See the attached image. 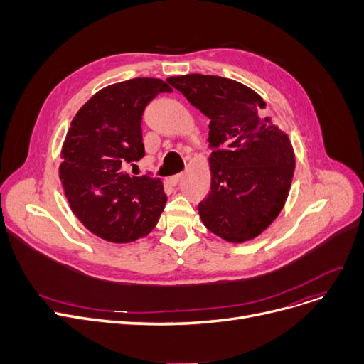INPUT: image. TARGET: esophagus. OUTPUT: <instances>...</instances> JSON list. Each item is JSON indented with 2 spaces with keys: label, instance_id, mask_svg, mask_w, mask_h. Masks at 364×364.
Listing matches in <instances>:
<instances>
[{
  "label": "esophagus",
  "instance_id": "1",
  "mask_svg": "<svg viewBox=\"0 0 364 364\" xmlns=\"http://www.w3.org/2000/svg\"><path fill=\"white\" fill-rule=\"evenodd\" d=\"M181 174H177V176H172V177H169L168 180H166V183L169 184V186H177L178 183H180V180H181Z\"/></svg>",
  "mask_w": 364,
  "mask_h": 364
}]
</instances>
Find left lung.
Instances as JSON below:
<instances>
[{"label":"left lung","mask_w":364,"mask_h":364,"mask_svg":"<svg viewBox=\"0 0 364 364\" xmlns=\"http://www.w3.org/2000/svg\"><path fill=\"white\" fill-rule=\"evenodd\" d=\"M209 122L211 192L199 203L209 232L243 243L261 235L280 214L295 169L288 134L269 117L254 90L215 75L168 78Z\"/></svg>","instance_id":"obj_1"}]
</instances>
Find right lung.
Here are the masks:
<instances>
[{
  "label": "right lung",
  "mask_w": 364,
  "mask_h": 364,
  "mask_svg": "<svg viewBox=\"0 0 364 364\" xmlns=\"http://www.w3.org/2000/svg\"><path fill=\"white\" fill-rule=\"evenodd\" d=\"M169 91L158 78L113 84L95 92L70 122L59 168L65 196L88 230L107 242L129 243L147 236L164 211L161 178L129 176L124 169L144 156L146 106Z\"/></svg>",
  "instance_id": "right-lung-1"
}]
</instances>
